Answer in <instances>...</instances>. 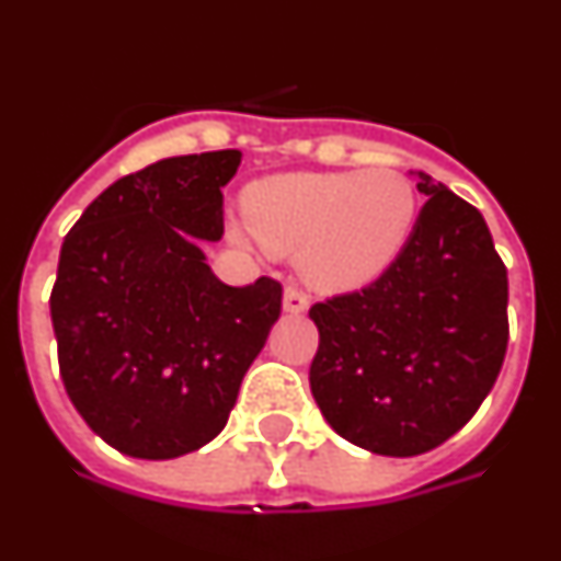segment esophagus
I'll list each match as a JSON object with an SVG mask.
<instances>
[{"label": "esophagus", "instance_id": "1", "mask_svg": "<svg viewBox=\"0 0 561 561\" xmlns=\"http://www.w3.org/2000/svg\"><path fill=\"white\" fill-rule=\"evenodd\" d=\"M306 309H309V297L297 289V286H286V289H284V311H286V314H304Z\"/></svg>", "mask_w": 561, "mask_h": 561}]
</instances>
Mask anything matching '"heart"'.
<instances>
[{
  "mask_svg": "<svg viewBox=\"0 0 561 561\" xmlns=\"http://www.w3.org/2000/svg\"><path fill=\"white\" fill-rule=\"evenodd\" d=\"M247 221L272 252H297L320 289L374 284L404 252L419 219V193L396 168L275 173L250 185Z\"/></svg>",
  "mask_w": 561,
  "mask_h": 561,
  "instance_id": "b5f03b06",
  "label": "heart"
}]
</instances>
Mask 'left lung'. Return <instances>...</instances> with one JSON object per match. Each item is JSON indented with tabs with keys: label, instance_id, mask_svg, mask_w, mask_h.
I'll return each instance as SVG.
<instances>
[{
	"label": "left lung",
	"instance_id": "8db88e82",
	"mask_svg": "<svg viewBox=\"0 0 561 561\" xmlns=\"http://www.w3.org/2000/svg\"><path fill=\"white\" fill-rule=\"evenodd\" d=\"M427 196L408 247L368 289L311 306V396L331 430L390 458L453 438L497 381L508 275L478 207L415 171Z\"/></svg>",
	"mask_w": 561,
	"mask_h": 561
}]
</instances>
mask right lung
Here are the masks:
<instances>
[{
    "mask_svg": "<svg viewBox=\"0 0 561 561\" xmlns=\"http://www.w3.org/2000/svg\"><path fill=\"white\" fill-rule=\"evenodd\" d=\"M241 151L187 153L128 173L67 232L49 317L69 401L131 458L196 453L225 430L280 317V284L227 286L205 241L225 236L221 187Z\"/></svg>",
    "mask_w": 561,
    "mask_h": 561,
    "instance_id": "obj_1",
    "label": "right lung"
}]
</instances>
